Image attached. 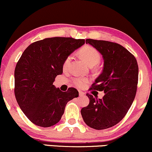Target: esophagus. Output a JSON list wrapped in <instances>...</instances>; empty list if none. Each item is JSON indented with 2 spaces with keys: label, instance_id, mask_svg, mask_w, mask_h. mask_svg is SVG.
<instances>
[{
  "label": "esophagus",
  "instance_id": "34e87169",
  "mask_svg": "<svg viewBox=\"0 0 152 152\" xmlns=\"http://www.w3.org/2000/svg\"><path fill=\"white\" fill-rule=\"evenodd\" d=\"M78 93H79V96H80V97H81V96H83L84 95H85V93H83V92L80 91V90H79V91H78Z\"/></svg>",
  "mask_w": 152,
  "mask_h": 152
}]
</instances>
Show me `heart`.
<instances>
[{
  "instance_id": "heart-1",
  "label": "heart",
  "mask_w": 152,
  "mask_h": 152,
  "mask_svg": "<svg viewBox=\"0 0 152 152\" xmlns=\"http://www.w3.org/2000/svg\"><path fill=\"white\" fill-rule=\"evenodd\" d=\"M79 55L81 58L90 66H95L98 64L100 61L101 56L99 52L97 49L90 45H86L82 48L79 50ZM72 59V55H69L64 59L63 62V69L66 70L69 66L71 61ZM88 82L87 78H75L73 79V83L75 86L78 87H83Z\"/></svg>"
}]
</instances>
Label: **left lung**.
Segmentation results:
<instances>
[{
	"instance_id": "8db88e82",
	"label": "left lung",
	"mask_w": 152,
	"mask_h": 152,
	"mask_svg": "<svg viewBox=\"0 0 152 152\" xmlns=\"http://www.w3.org/2000/svg\"><path fill=\"white\" fill-rule=\"evenodd\" d=\"M102 55L104 69L90 90L103 91L102 99L89 93L90 102L81 109L82 117L88 126L96 130L118 124L131 107L138 83V65L135 56L120 44L86 39Z\"/></svg>"
}]
</instances>
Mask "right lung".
Here are the masks:
<instances>
[{"label": "right lung", "instance_id": "right-lung-1", "mask_svg": "<svg viewBox=\"0 0 152 152\" xmlns=\"http://www.w3.org/2000/svg\"><path fill=\"white\" fill-rule=\"evenodd\" d=\"M85 43L84 39L53 37L26 48L15 69V95L20 109L30 121L47 128L57 124L66 103L78 97V90L61 91L53 85L63 72L67 56Z\"/></svg>", "mask_w": 152, "mask_h": 152}]
</instances>
